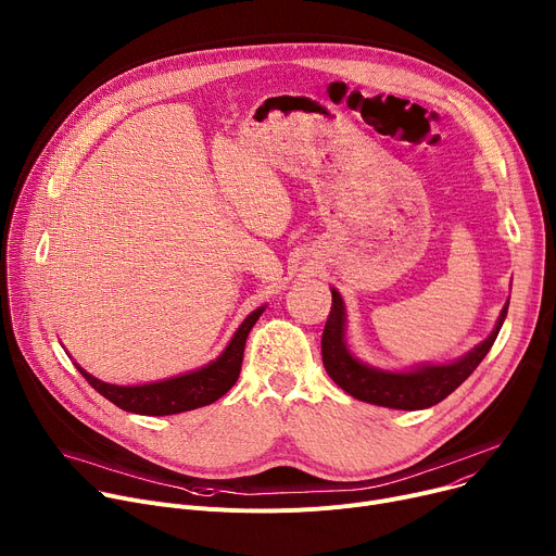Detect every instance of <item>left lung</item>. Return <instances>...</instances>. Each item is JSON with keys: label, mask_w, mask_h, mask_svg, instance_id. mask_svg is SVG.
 <instances>
[{"label": "left lung", "mask_w": 556, "mask_h": 556, "mask_svg": "<svg viewBox=\"0 0 556 556\" xmlns=\"http://www.w3.org/2000/svg\"><path fill=\"white\" fill-rule=\"evenodd\" d=\"M509 298L503 305L492 333L481 343L450 363H420L409 369H380L358 361L348 348V309L331 287V312L323 331V365L331 380L350 396L392 409H425L447 399L472 374L492 350L507 316Z\"/></svg>", "instance_id": "1"}]
</instances>
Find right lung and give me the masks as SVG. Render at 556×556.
<instances>
[{
  "label": "right lung",
  "mask_w": 556,
  "mask_h": 556,
  "mask_svg": "<svg viewBox=\"0 0 556 556\" xmlns=\"http://www.w3.org/2000/svg\"><path fill=\"white\" fill-rule=\"evenodd\" d=\"M267 305L253 309L236 329L231 336L229 345L223 350V354L193 371L170 376L155 382H142V386H113V382H104L81 369L77 363V371L91 382V388L98 390L104 399H109L113 405H117L124 412L144 414V416H168L180 414L189 409H198L204 405L216 403L220 396H225L240 376L242 367V354L244 343L251 327L263 316Z\"/></svg>",
  "instance_id": "right-lung-1"
}]
</instances>
